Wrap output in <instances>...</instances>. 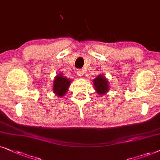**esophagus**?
Instances as JSON below:
<instances>
[{
	"mask_svg": "<svg viewBox=\"0 0 160 160\" xmlns=\"http://www.w3.org/2000/svg\"><path fill=\"white\" fill-rule=\"evenodd\" d=\"M77 74H78L79 76H82V75H84V72L82 71V70H80V69H78L77 70Z\"/></svg>",
	"mask_w": 160,
	"mask_h": 160,
	"instance_id": "obj_1",
	"label": "esophagus"
}]
</instances>
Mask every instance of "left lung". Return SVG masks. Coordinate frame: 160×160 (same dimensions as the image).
I'll list each match as a JSON object with an SVG mask.
<instances>
[{
  "instance_id": "obj_1",
  "label": "left lung",
  "mask_w": 160,
  "mask_h": 160,
  "mask_svg": "<svg viewBox=\"0 0 160 160\" xmlns=\"http://www.w3.org/2000/svg\"><path fill=\"white\" fill-rule=\"evenodd\" d=\"M93 85H94L95 90L99 94H104L107 93L109 89L108 80L102 75H99L93 80Z\"/></svg>"
}]
</instances>
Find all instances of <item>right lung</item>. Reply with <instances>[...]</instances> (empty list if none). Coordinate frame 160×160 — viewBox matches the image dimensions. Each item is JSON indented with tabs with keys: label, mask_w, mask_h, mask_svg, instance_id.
<instances>
[{
	"label": "right lung",
	"mask_w": 160,
	"mask_h": 160,
	"mask_svg": "<svg viewBox=\"0 0 160 160\" xmlns=\"http://www.w3.org/2000/svg\"><path fill=\"white\" fill-rule=\"evenodd\" d=\"M70 82H71V80H69V79L65 78L61 74L59 76H56V78L54 80V84H53L54 93L60 97H63L67 93Z\"/></svg>",
	"instance_id": "1"
}]
</instances>
